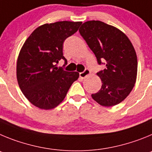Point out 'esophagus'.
I'll return each instance as SVG.
<instances>
[{
    "label": "esophagus",
    "instance_id": "34e87169",
    "mask_svg": "<svg viewBox=\"0 0 152 152\" xmlns=\"http://www.w3.org/2000/svg\"><path fill=\"white\" fill-rule=\"evenodd\" d=\"M88 75H90V70L88 69H86L83 73H79V76L82 78V79H84L86 76H88Z\"/></svg>",
    "mask_w": 152,
    "mask_h": 152
}]
</instances>
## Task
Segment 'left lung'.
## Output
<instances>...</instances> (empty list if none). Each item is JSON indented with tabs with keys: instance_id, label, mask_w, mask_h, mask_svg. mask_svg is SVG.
I'll return each instance as SVG.
<instances>
[{
	"instance_id": "8db88e82",
	"label": "left lung",
	"mask_w": 152,
	"mask_h": 152,
	"mask_svg": "<svg viewBox=\"0 0 152 152\" xmlns=\"http://www.w3.org/2000/svg\"><path fill=\"white\" fill-rule=\"evenodd\" d=\"M79 31L98 64L106 61V68L97 73L102 88L91 97L102 106L118 104L129 95L136 81L137 56L132 42L121 30L98 20L86 22Z\"/></svg>"
}]
</instances>
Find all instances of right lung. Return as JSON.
Segmentation results:
<instances>
[{"mask_svg": "<svg viewBox=\"0 0 152 152\" xmlns=\"http://www.w3.org/2000/svg\"><path fill=\"white\" fill-rule=\"evenodd\" d=\"M82 22L45 23L35 28L23 44L16 62V78L30 103L50 110L64 101L79 73L58 69L64 40L77 32Z\"/></svg>", "mask_w": 152, "mask_h": 152, "instance_id": "obj_1", "label": "right lung"}]
</instances>
